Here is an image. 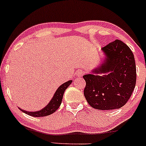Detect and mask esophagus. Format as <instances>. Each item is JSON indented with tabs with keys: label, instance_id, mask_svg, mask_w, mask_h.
<instances>
[{
	"label": "esophagus",
	"instance_id": "esophagus-1",
	"mask_svg": "<svg viewBox=\"0 0 146 146\" xmlns=\"http://www.w3.org/2000/svg\"><path fill=\"white\" fill-rule=\"evenodd\" d=\"M84 74V72L82 70H76V76H82Z\"/></svg>",
	"mask_w": 146,
	"mask_h": 146
}]
</instances>
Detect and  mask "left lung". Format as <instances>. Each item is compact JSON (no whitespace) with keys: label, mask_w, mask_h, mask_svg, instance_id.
I'll return each instance as SVG.
<instances>
[{"label":"left lung","mask_w":146,"mask_h":146,"mask_svg":"<svg viewBox=\"0 0 146 146\" xmlns=\"http://www.w3.org/2000/svg\"><path fill=\"white\" fill-rule=\"evenodd\" d=\"M106 60L101 66L84 75V96L92 108L99 110L120 109L127 102L136 85L134 56L129 46L116 40L102 47ZM102 73L108 74L101 76Z\"/></svg>","instance_id":"obj_1"}]
</instances>
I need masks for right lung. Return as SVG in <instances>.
I'll list each match as a JSON object with an SVG mask.
<instances>
[{
    "mask_svg": "<svg viewBox=\"0 0 146 146\" xmlns=\"http://www.w3.org/2000/svg\"><path fill=\"white\" fill-rule=\"evenodd\" d=\"M72 81H68L67 82H65V84H62L57 89V90L55 92L54 97H53L52 100L50 101V102L47 104V106H45L42 110L39 111H35V112H30V111H26L24 110H22L21 109H19L21 111H23V113H25L33 117H44L48 115H51V114L54 113L56 110H58V109L60 107L65 90L72 84Z\"/></svg>",
    "mask_w": 146,
    "mask_h": 146,
    "instance_id": "add662e5",
    "label": "right lung"
}]
</instances>
